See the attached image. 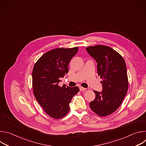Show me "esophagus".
<instances>
[{"instance_id":"34e87169","label":"esophagus","mask_w":146,"mask_h":146,"mask_svg":"<svg viewBox=\"0 0 146 146\" xmlns=\"http://www.w3.org/2000/svg\"><path fill=\"white\" fill-rule=\"evenodd\" d=\"M79 88H80V90L81 91H86V88H83V87H80Z\"/></svg>"}]
</instances>
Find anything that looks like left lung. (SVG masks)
<instances>
[{"mask_svg":"<svg viewBox=\"0 0 146 146\" xmlns=\"http://www.w3.org/2000/svg\"><path fill=\"white\" fill-rule=\"evenodd\" d=\"M86 50L97 62L98 74L103 79L101 92L94 91L91 110L101 117L110 115L120 106L128 88L127 66L122 56L110 47L98 45Z\"/></svg>","mask_w":146,"mask_h":146,"instance_id":"obj_1","label":"left lung"}]
</instances>
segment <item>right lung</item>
<instances>
[{"instance_id":"obj_1","label":"right lung","mask_w":146,"mask_h":146,"mask_svg":"<svg viewBox=\"0 0 146 146\" xmlns=\"http://www.w3.org/2000/svg\"><path fill=\"white\" fill-rule=\"evenodd\" d=\"M78 50V47L52 50L41 56L33 67L34 96L44 111L55 119L68 113L71 100L79 91L78 87L59 86L60 78L68 73L69 62Z\"/></svg>"}]
</instances>
